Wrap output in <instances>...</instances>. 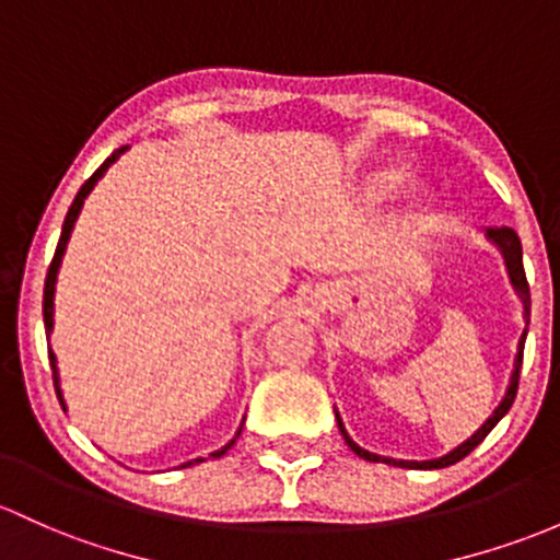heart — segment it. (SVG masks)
<instances>
[{
  "label": "heart",
  "instance_id": "b5f03b06",
  "mask_svg": "<svg viewBox=\"0 0 560 560\" xmlns=\"http://www.w3.org/2000/svg\"><path fill=\"white\" fill-rule=\"evenodd\" d=\"M393 182H395L393 173H382V176H378V189H389V186H393Z\"/></svg>",
  "mask_w": 560,
  "mask_h": 560
}]
</instances>
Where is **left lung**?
I'll list each match as a JSON object with an SVG mask.
<instances>
[{"label": "left lung", "mask_w": 560, "mask_h": 560, "mask_svg": "<svg viewBox=\"0 0 560 560\" xmlns=\"http://www.w3.org/2000/svg\"><path fill=\"white\" fill-rule=\"evenodd\" d=\"M486 234H489L491 243H497V248L502 250L504 261H508L510 280H513L515 291L521 293V299H523V310H526V315H528V310H532V296H528V280H526V272H523V248H521L518 234H515L513 230H510V226H502V230H486ZM523 345H526V330H523L521 345H518V354H515V371H513V376H510V387H508V393H504L502 402H499V406H497V411L491 413L489 419H486V424L480 427V430L475 432L472 438H467V441L462 443V446H456L454 451H448V454H446V456H441V459H430V462H398V459H387V456H376V454H371V451L360 448L358 443H354L352 438L347 435L345 424H341L339 413H336V422H339V430H341V435H345L347 446H350V448L354 451V454L363 456V459H369V462H387V465H395V467H411V470H438V467L456 465V462L465 459V456L470 454V451H472L475 446H478V443H483V438L489 435L491 430H494L499 419H502L504 413L510 411V406H513L515 393H518L521 363H523Z\"/></svg>", "instance_id": "8db88e82"}]
</instances>
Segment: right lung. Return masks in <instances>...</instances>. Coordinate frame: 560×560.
I'll return each mask as SVG.
<instances>
[{
  "label": "right lung",
  "mask_w": 560,
  "mask_h": 560,
  "mask_svg": "<svg viewBox=\"0 0 560 560\" xmlns=\"http://www.w3.org/2000/svg\"><path fill=\"white\" fill-rule=\"evenodd\" d=\"M125 149H128V147H119L117 152H112V158H106V160H104V165H101L98 171H95L93 176H90L88 182L82 184V189L77 191L74 202H71L69 213H66L63 230H61V240H58L56 256H52V261H50V269H47V278H45V299H42V315H45V330H47V336H50V330H52V293H56V278H58V267H61V256H63V250H66V243H69V237H71V226H74L77 215H80V210H82V202H85V197L90 195V191H93V186L98 184V178L104 176V173H106V167H109L112 162L117 160L119 154L125 152ZM47 354H50V365H52V384H56L58 400H61V406H63V395H61V387H58V365H56V354H52V350H47ZM63 411H66V406H63ZM240 432H243V427H240V430H237V435H234V438H240ZM232 443H234V441H232ZM232 443H226L224 448H221V451H215V454H210V456H221V454H226V448H232ZM195 462H206V459H202V456H200V459H191V462H186L184 467L195 465Z\"/></svg>",
  "instance_id": "right-lung-1"
}]
</instances>
